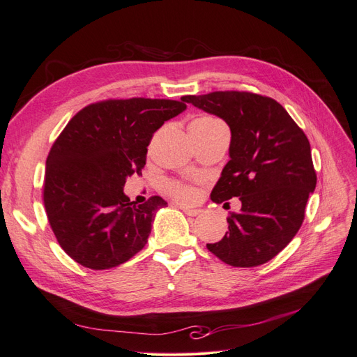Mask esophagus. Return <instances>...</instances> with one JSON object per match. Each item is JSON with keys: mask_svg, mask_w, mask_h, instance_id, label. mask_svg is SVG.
Here are the masks:
<instances>
[{"mask_svg": "<svg viewBox=\"0 0 357 357\" xmlns=\"http://www.w3.org/2000/svg\"><path fill=\"white\" fill-rule=\"evenodd\" d=\"M183 211H185L190 218H195V215L199 214V210H193V208H185V207H180Z\"/></svg>", "mask_w": 357, "mask_h": 357, "instance_id": "esophagus-1", "label": "esophagus"}]
</instances>
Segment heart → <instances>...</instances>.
<instances>
[{
    "label": "heart",
    "mask_w": 357,
    "mask_h": 357,
    "mask_svg": "<svg viewBox=\"0 0 357 357\" xmlns=\"http://www.w3.org/2000/svg\"><path fill=\"white\" fill-rule=\"evenodd\" d=\"M215 123H220V122L215 121V119H213V117H199L192 125H215ZM168 192L176 199H178L180 202H185V204L197 201V198H198V192L195 189L190 186H186V185H181V183H169Z\"/></svg>",
    "instance_id": "1"
}]
</instances>
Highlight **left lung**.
Returning <instances> with one entry per match:
<instances>
[{
  "label": "left lung",
  "instance_id": "8db88e82",
  "mask_svg": "<svg viewBox=\"0 0 357 357\" xmlns=\"http://www.w3.org/2000/svg\"><path fill=\"white\" fill-rule=\"evenodd\" d=\"M181 100L223 119L231 129L229 160L210 198L220 204L236 197L241 210L228 218L229 232L207 248L231 266L271 261L299 231L316 189L307 135L268 96L226 91Z\"/></svg>",
  "mask_w": 357,
  "mask_h": 357
}]
</instances>
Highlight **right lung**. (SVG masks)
<instances>
[{
  "instance_id": "obj_1",
  "label": "right lung",
  "mask_w": 357,
  "mask_h": 357,
  "mask_svg": "<svg viewBox=\"0 0 357 357\" xmlns=\"http://www.w3.org/2000/svg\"><path fill=\"white\" fill-rule=\"evenodd\" d=\"M185 101L109 100L75 114L46 160L45 207L62 250L91 269L129 261L146 245L160 197L137 205L123 186L142 174L147 146Z\"/></svg>"
}]
</instances>
